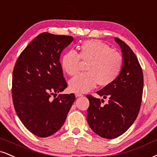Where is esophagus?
<instances>
[{"label": "esophagus", "mask_w": 157, "mask_h": 157, "mask_svg": "<svg viewBox=\"0 0 157 157\" xmlns=\"http://www.w3.org/2000/svg\"><path fill=\"white\" fill-rule=\"evenodd\" d=\"M75 96H76L77 97H82V94L79 93V92H76V93H75Z\"/></svg>", "instance_id": "obj_1"}]
</instances>
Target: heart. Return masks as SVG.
<instances>
[{
  "instance_id": "b5f03b06",
  "label": "heart",
  "mask_w": 157,
  "mask_h": 157,
  "mask_svg": "<svg viewBox=\"0 0 157 157\" xmlns=\"http://www.w3.org/2000/svg\"><path fill=\"white\" fill-rule=\"evenodd\" d=\"M80 58L88 62L86 66L88 72L77 75L69 80V88L72 91L85 93L98 83L101 86H109L116 80L122 69V55L97 39L83 41L80 46V54L74 50L66 52L60 61L63 70L69 75L77 74Z\"/></svg>"
}]
</instances>
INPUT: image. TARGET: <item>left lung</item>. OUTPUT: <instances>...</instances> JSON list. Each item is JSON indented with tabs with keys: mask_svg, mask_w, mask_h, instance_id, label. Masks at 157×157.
<instances>
[{
	"mask_svg": "<svg viewBox=\"0 0 157 157\" xmlns=\"http://www.w3.org/2000/svg\"><path fill=\"white\" fill-rule=\"evenodd\" d=\"M121 50L123 66L116 80L97 94L103 99L87 95L90 105L87 121L90 129L100 137L114 139L121 135L133 124L140 108L143 90V75L137 58L124 41L115 38Z\"/></svg>",
	"mask_w": 157,
	"mask_h": 157,
	"instance_id": "8db88e82",
	"label": "left lung"
}]
</instances>
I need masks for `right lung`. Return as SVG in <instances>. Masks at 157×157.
I'll return each instance as SVG.
<instances>
[{
    "label": "right lung",
    "mask_w": 157,
    "mask_h": 157,
    "mask_svg": "<svg viewBox=\"0 0 157 157\" xmlns=\"http://www.w3.org/2000/svg\"><path fill=\"white\" fill-rule=\"evenodd\" d=\"M73 40L69 36L41 33L25 48L15 63V111L23 125L39 137H49L61 128L75 100L74 94H60L50 99L67 87L60 57Z\"/></svg>",
    "instance_id": "add662e5"
}]
</instances>
